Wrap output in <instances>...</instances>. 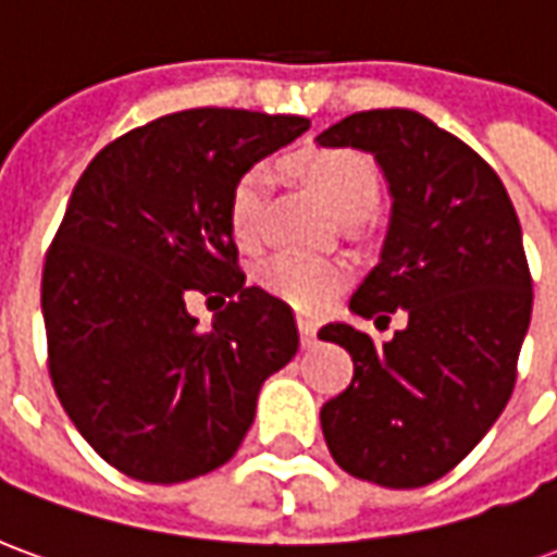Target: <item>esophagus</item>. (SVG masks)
Wrapping results in <instances>:
<instances>
[{"instance_id": "obj_1", "label": "esophagus", "mask_w": 557, "mask_h": 557, "mask_svg": "<svg viewBox=\"0 0 557 557\" xmlns=\"http://www.w3.org/2000/svg\"><path fill=\"white\" fill-rule=\"evenodd\" d=\"M298 331H301V346L304 349H310L315 343V322L313 319H298Z\"/></svg>"}]
</instances>
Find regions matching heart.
Listing matches in <instances>:
<instances>
[{"mask_svg":"<svg viewBox=\"0 0 557 557\" xmlns=\"http://www.w3.org/2000/svg\"><path fill=\"white\" fill-rule=\"evenodd\" d=\"M295 172L322 196L327 208L343 220L363 218L379 199V175L370 158L349 148H315L292 160ZM271 190V170L256 163L242 172L230 196V226L235 242L253 250L265 232V206ZM346 268L331 259L280 253L259 268V283L304 313H322L337 298Z\"/></svg>","mask_w":557,"mask_h":557,"instance_id":"obj_1","label":"heart"}]
</instances>
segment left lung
I'll return each mask as SVG.
<instances>
[{
  "mask_svg": "<svg viewBox=\"0 0 557 557\" xmlns=\"http://www.w3.org/2000/svg\"><path fill=\"white\" fill-rule=\"evenodd\" d=\"M382 166L391 226L349 310L409 325L382 346L346 322L331 339L355 361L322 406L327 450L351 478L414 490L444 478L490 432L516 385L531 322V271L513 202L486 160L414 110H367L322 131Z\"/></svg>",
  "mask_w": 557,
  "mask_h": 557,
  "instance_id": "left-lung-1",
  "label": "left lung"
}]
</instances>
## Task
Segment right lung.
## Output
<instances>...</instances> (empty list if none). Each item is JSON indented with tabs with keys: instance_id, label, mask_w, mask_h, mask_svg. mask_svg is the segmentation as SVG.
I'll use <instances>...</instances> for the list:
<instances>
[{
	"instance_id": "obj_1",
	"label": "right lung",
	"mask_w": 557,
	"mask_h": 557,
	"mask_svg": "<svg viewBox=\"0 0 557 557\" xmlns=\"http://www.w3.org/2000/svg\"><path fill=\"white\" fill-rule=\"evenodd\" d=\"M310 127L301 115L184 110L127 131L79 175L44 259L55 397L122 474L182 483L230 462L259 387L295 358L289 304L244 283L230 196ZM230 297L211 332L183 298Z\"/></svg>"
}]
</instances>
